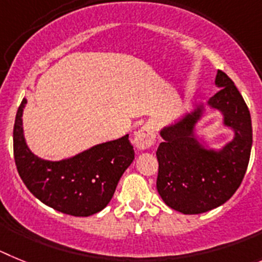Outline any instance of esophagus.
I'll return each mask as SVG.
<instances>
[{"label":"esophagus","mask_w":262,"mask_h":262,"mask_svg":"<svg viewBox=\"0 0 262 262\" xmlns=\"http://www.w3.org/2000/svg\"><path fill=\"white\" fill-rule=\"evenodd\" d=\"M154 141H156V134H154L153 128L150 125H144L140 130H137L134 134V144L141 150L151 146L154 144Z\"/></svg>","instance_id":"1"}]
</instances>
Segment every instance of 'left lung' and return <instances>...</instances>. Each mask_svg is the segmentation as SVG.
I'll return each instance as SVG.
<instances>
[{
  "label": "left lung",
  "instance_id": "obj_1",
  "mask_svg": "<svg viewBox=\"0 0 262 262\" xmlns=\"http://www.w3.org/2000/svg\"><path fill=\"white\" fill-rule=\"evenodd\" d=\"M220 88L208 104L224 115L236 136L222 153L203 150L192 137L198 108L178 125L161 132L163 142L157 149V190L170 208L186 215L207 212L226 203L240 187L252 149L251 113L235 83L217 70Z\"/></svg>",
  "mask_w": 262,
  "mask_h": 262
}]
</instances>
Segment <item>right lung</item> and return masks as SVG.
Returning <instances> with one entry per match:
<instances>
[{
	"instance_id": "add662e5",
	"label": "right lung",
	"mask_w": 262,
	"mask_h": 262,
	"mask_svg": "<svg viewBox=\"0 0 262 262\" xmlns=\"http://www.w3.org/2000/svg\"><path fill=\"white\" fill-rule=\"evenodd\" d=\"M22 100L13 129L17 171L31 194L59 212L90 216L106 207L116 186L134 159L129 136L97 145L70 159L51 162L27 149L22 133Z\"/></svg>"
}]
</instances>
